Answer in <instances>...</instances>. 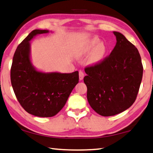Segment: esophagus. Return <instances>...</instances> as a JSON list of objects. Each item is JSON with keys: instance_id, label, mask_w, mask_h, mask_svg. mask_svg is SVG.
<instances>
[{"instance_id": "1", "label": "esophagus", "mask_w": 153, "mask_h": 153, "mask_svg": "<svg viewBox=\"0 0 153 153\" xmlns=\"http://www.w3.org/2000/svg\"><path fill=\"white\" fill-rule=\"evenodd\" d=\"M84 76H85V74H84V73L82 72V71H79V80H82L83 79Z\"/></svg>"}]
</instances>
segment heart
Listing matches in <instances>:
<instances>
[{"label":"heart","mask_w":153,"mask_h":153,"mask_svg":"<svg viewBox=\"0 0 153 153\" xmlns=\"http://www.w3.org/2000/svg\"><path fill=\"white\" fill-rule=\"evenodd\" d=\"M100 42V39L97 37H94L87 40L76 51V57L82 58L91 52L88 59V63L97 65L101 63L106 55L108 49L104 43Z\"/></svg>","instance_id":"heart-1"}]
</instances>
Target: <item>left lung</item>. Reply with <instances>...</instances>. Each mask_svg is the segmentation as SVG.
<instances>
[{"label":"left lung","mask_w":153,"mask_h":153,"mask_svg":"<svg viewBox=\"0 0 153 153\" xmlns=\"http://www.w3.org/2000/svg\"><path fill=\"white\" fill-rule=\"evenodd\" d=\"M113 33L117 42L110 56L86 68L84 78L89 104L102 116H114L131 106L143 77L138 49L122 33Z\"/></svg>","instance_id":"left-lung-1"}]
</instances>
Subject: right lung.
Wrapping results in <instances>:
<instances>
[{
	"label": "right lung",
	"mask_w": 153,
	"mask_h": 153,
	"mask_svg": "<svg viewBox=\"0 0 153 153\" xmlns=\"http://www.w3.org/2000/svg\"><path fill=\"white\" fill-rule=\"evenodd\" d=\"M49 32L33 30L18 46L10 70L11 84L20 105L27 113L41 117H53L60 111L79 80L78 71L45 73L33 66L30 42Z\"/></svg>",
	"instance_id": "right-lung-1"
}]
</instances>
